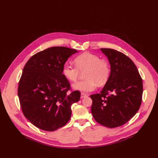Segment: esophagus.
Listing matches in <instances>:
<instances>
[{
  "mask_svg": "<svg viewBox=\"0 0 158 158\" xmlns=\"http://www.w3.org/2000/svg\"><path fill=\"white\" fill-rule=\"evenodd\" d=\"M87 96V95L86 94H85V93H82L81 94V99H83V98H85Z\"/></svg>",
  "mask_w": 158,
  "mask_h": 158,
  "instance_id": "34e87169",
  "label": "esophagus"
}]
</instances>
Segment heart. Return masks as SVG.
<instances>
[{"label":"heart","instance_id":"heart-1","mask_svg":"<svg viewBox=\"0 0 158 158\" xmlns=\"http://www.w3.org/2000/svg\"><path fill=\"white\" fill-rule=\"evenodd\" d=\"M76 65L65 63L62 67V74L68 80L75 82L81 74L84 73V81L73 85L76 90L91 92L95 90L96 84H104L110 74V66L108 62L94 54L85 52L74 59Z\"/></svg>","mask_w":158,"mask_h":158}]
</instances>
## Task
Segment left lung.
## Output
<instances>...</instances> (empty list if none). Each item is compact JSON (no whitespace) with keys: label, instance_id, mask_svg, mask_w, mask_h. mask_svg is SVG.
<instances>
[{"label":"left lung","instance_id":"obj_1","mask_svg":"<svg viewBox=\"0 0 158 158\" xmlns=\"http://www.w3.org/2000/svg\"><path fill=\"white\" fill-rule=\"evenodd\" d=\"M107 56L110 73L99 94L90 96L91 112L100 124L109 128L121 126L139 110L142 101L143 81L132 60L123 53L102 48Z\"/></svg>","mask_w":158,"mask_h":158}]
</instances>
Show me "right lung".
Returning <instances> with one entry per match:
<instances>
[{"label":"right lung","instance_id":"obj_1","mask_svg":"<svg viewBox=\"0 0 158 158\" xmlns=\"http://www.w3.org/2000/svg\"><path fill=\"white\" fill-rule=\"evenodd\" d=\"M77 51L65 47H52L32 56L25 65L18 87L24 116L37 127L54 131L65 125L71 106L79 101V91H67L71 85L62 74V67Z\"/></svg>","mask_w":158,"mask_h":158}]
</instances>
